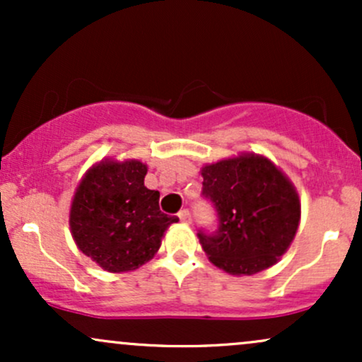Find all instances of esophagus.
Segmentation results:
<instances>
[{"label":"esophagus","mask_w":362,"mask_h":362,"mask_svg":"<svg viewBox=\"0 0 362 362\" xmlns=\"http://www.w3.org/2000/svg\"><path fill=\"white\" fill-rule=\"evenodd\" d=\"M178 218H180V221L185 224H189L190 221H192V216H190V213L187 209H182L180 213H178Z\"/></svg>","instance_id":"obj_1"}]
</instances>
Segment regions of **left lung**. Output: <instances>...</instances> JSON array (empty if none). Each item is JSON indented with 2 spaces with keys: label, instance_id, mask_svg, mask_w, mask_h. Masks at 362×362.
I'll use <instances>...</instances> for the list:
<instances>
[{
  "label": "left lung",
  "instance_id": "left-lung-1",
  "mask_svg": "<svg viewBox=\"0 0 362 362\" xmlns=\"http://www.w3.org/2000/svg\"><path fill=\"white\" fill-rule=\"evenodd\" d=\"M202 194L219 228L199 233L209 262L231 276H253L277 264L296 236L301 201L296 187L267 156L242 153L201 168Z\"/></svg>",
  "mask_w": 362,
  "mask_h": 362
}]
</instances>
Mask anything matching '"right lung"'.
Wrapping results in <instances>:
<instances>
[{"label":"right lung","instance_id":"obj_1","mask_svg":"<svg viewBox=\"0 0 362 362\" xmlns=\"http://www.w3.org/2000/svg\"><path fill=\"white\" fill-rule=\"evenodd\" d=\"M148 167L139 160L103 158L81 177L69 207L76 247L112 274L136 271L160 250L177 216L160 211V192L144 185Z\"/></svg>","mask_w":362,"mask_h":362}]
</instances>
